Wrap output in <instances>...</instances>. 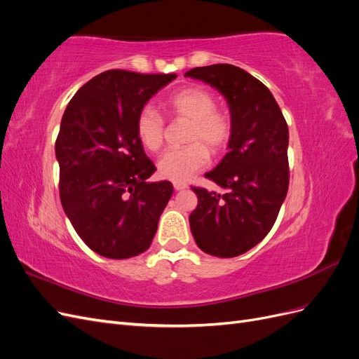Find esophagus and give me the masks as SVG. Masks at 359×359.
Instances as JSON below:
<instances>
[{
    "label": "esophagus",
    "instance_id": "obj_1",
    "mask_svg": "<svg viewBox=\"0 0 359 359\" xmlns=\"http://www.w3.org/2000/svg\"><path fill=\"white\" fill-rule=\"evenodd\" d=\"M189 186L186 182H173V189H175L177 191H180V190H186Z\"/></svg>",
    "mask_w": 359,
    "mask_h": 359
}]
</instances>
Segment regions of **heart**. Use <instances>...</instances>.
<instances>
[{"label": "heart", "instance_id": "heart-1", "mask_svg": "<svg viewBox=\"0 0 359 359\" xmlns=\"http://www.w3.org/2000/svg\"><path fill=\"white\" fill-rule=\"evenodd\" d=\"M163 111L170 118L189 121L184 142L170 149L158 161L161 178L184 182L203 169L210 154L220 156L229 147L233 136L231 112L217 107L215 95L199 85L184 86L161 102ZM136 136L149 153H158L165 144V119L151 107H144L136 116Z\"/></svg>", "mask_w": 359, "mask_h": 359}]
</instances>
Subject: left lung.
I'll return each mask as SVG.
<instances>
[{"label":"left lung","mask_w":359,"mask_h":359,"mask_svg":"<svg viewBox=\"0 0 359 359\" xmlns=\"http://www.w3.org/2000/svg\"><path fill=\"white\" fill-rule=\"evenodd\" d=\"M186 76L219 90L233 119L229 153L205 173L226 193L191 187L199 201L190 229L202 252L235 257L262 241L277 220L289 189V128L274 95L245 70L212 64Z\"/></svg>","instance_id":"8db88e82"}]
</instances>
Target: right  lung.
Wrapping results in <instances>:
<instances>
[{"label": "right lung", "instance_id": "add662e5", "mask_svg": "<svg viewBox=\"0 0 359 359\" xmlns=\"http://www.w3.org/2000/svg\"><path fill=\"white\" fill-rule=\"evenodd\" d=\"M172 74L107 70L86 82L64 111L55 142L60 199L74 231L109 259L144 253L173 186L148 182L156 166L136 136V116Z\"/></svg>", "mask_w": 359, "mask_h": 359}]
</instances>
